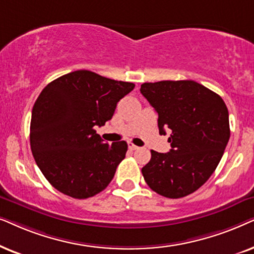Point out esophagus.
Wrapping results in <instances>:
<instances>
[{
  "label": "esophagus",
  "instance_id": "34e87169",
  "mask_svg": "<svg viewBox=\"0 0 254 254\" xmlns=\"http://www.w3.org/2000/svg\"><path fill=\"white\" fill-rule=\"evenodd\" d=\"M127 146H129L130 150H138V148H139L138 146H136L133 143H131V141H127Z\"/></svg>",
  "mask_w": 254,
  "mask_h": 254
}]
</instances>
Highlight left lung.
Listing matches in <instances>:
<instances>
[{"instance_id":"left-lung-1","label":"left lung","mask_w":254,"mask_h":254,"mask_svg":"<svg viewBox=\"0 0 254 254\" xmlns=\"http://www.w3.org/2000/svg\"><path fill=\"white\" fill-rule=\"evenodd\" d=\"M140 93L158 113L159 133L172 131L167 153L151 151L141 173L152 190L180 198L204 185L221 161L230 138L222 97L191 80L145 82Z\"/></svg>"}]
</instances>
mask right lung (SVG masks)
<instances>
[{"label":"right lung","instance_id":"right-lung-1","mask_svg":"<svg viewBox=\"0 0 254 254\" xmlns=\"http://www.w3.org/2000/svg\"><path fill=\"white\" fill-rule=\"evenodd\" d=\"M134 84L80 69L53 80L32 109L30 145L46 180L63 194L88 198L113 180L125 158L124 140L104 143L95 127L111 120Z\"/></svg>","mask_w":254,"mask_h":254}]
</instances>
